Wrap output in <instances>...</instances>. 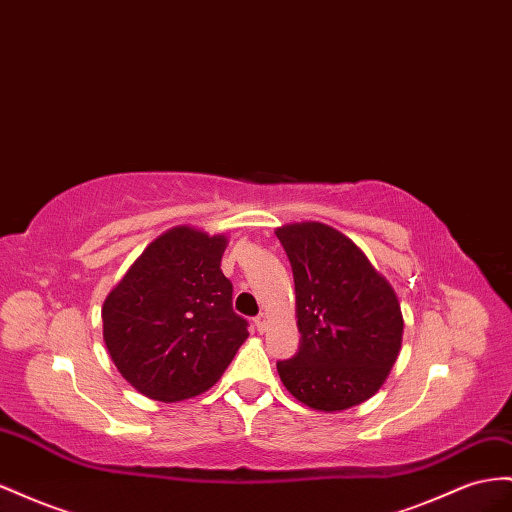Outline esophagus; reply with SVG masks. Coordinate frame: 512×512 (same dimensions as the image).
<instances>
[{"label": "esophagus", "mask_w": 512, "mask_h": 512, "mask_svg": "<svg viewBox=\"0 0 512 512\" xmlns=\"http://www.w3.org/2000/svg\"><path fill=\"white\" fill-rule=\"evenodd\" d=\"M254 325H256V329L260 331V334H262V331L267 329V316H265V314H258L256 319H254Z\"/></svg>", "instance_id": "esophagus-1"}]
</instances>
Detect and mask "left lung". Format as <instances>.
I'll list each match as a JSON object with an SVG mask.
<instances>
[{"label":"left lung","mask_w":512,"mask_h":512,"mask_svg":"<svg viewBox=\"0 0 512 512\" xmlns=\"http://www.w3.org/2000/svg\"><path fill=\"white\" fill-rule=\"evenodd\" d=\"M293 267L299 349L278 372L303 405L340 411L375 394L396 362L403 314L394 288L342 232L319 222L278 228Z\"/></svg>","instance_id":"8db88e82"}]
</instances>
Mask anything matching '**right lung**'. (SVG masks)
I'll list each match as a JSON object with an SVG mask.
<instances>
[{
	"label": "right lung",
	"mask_w": 512,
	"mask_h": 512,
	"mask_svg": "<svg viewBox=\"0 0 512 512\" xmlns=\"http://www.w3.org/2000/svg\"><path fill=\"white\" fill-rule=\"evenodd\" d=\"M226 237L172 228L103 303V338L120 375L148 398L176 403L206 392L247 338L219 269Z\"/></svg>",
	"instance_id": "obj_1"
}]
</instances>
